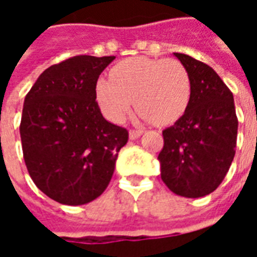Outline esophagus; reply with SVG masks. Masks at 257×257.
Listing matches in <instances>:
<instances>
[{"instance_id":"34e87169","label":"esophagus","mask_w":257,"mask_h":257,"mask_svg":"<svg viewBox=\"0 0 257 257\" xmlns=\"http://www.w3.org/2000/svg\"><path fill=\"white\" fill-rule=\"evenodd\" d=\"M142 134H143V131H140V129H131V131H129V138L132 140H135L138 139Z\"/></svg>"}]
</instances>
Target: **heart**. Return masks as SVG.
Returning a JSON list of instances; mask_svg holds the SVG:
<instances>
[{"label": "heart", "mask_w": 257, "mask_h": 257, "mask_svg": "<svg viewBox=\"0 0 257 257\" xmlns=\"http://www.w3.org/2000/svg\"><path fill=\"white\" fill-rule=\"evenodd\" d=\"M110 78L97 81L96 96L114 122L126 117L135 101L150 122L168 125L183 115L191 97L189 71L176 59H126L111 68Z\"/></svg>", "instance_id": "b5f03b06"}]
</instances>
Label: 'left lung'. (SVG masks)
Wrapping results in <instances>:
<instances>
[{
    "label": "left lung",
    "mask_w": 257,
    "mask_h": 257,
    "mask_svg": "<svg viewBox=\"0 0 257 257\" xmlns=\"http://www.w3.org/2000/svg\"><path fill=\"white\" fill-rule=\"evenodd\" d=\"M175 56L189 71L191 97L183 115L162 131L161 179L175 194L199 198L213 193L230 169L238 118L231 90L213 68L184 53Z\"/></svg>",
    "instance_id": "obj_1"
}]
</instances>
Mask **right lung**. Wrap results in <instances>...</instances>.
<instances>
[{
	"label": "right lung",
	"instance_id": "right-lung-1",
	"mask_svg": "<svg viewBox=\"0 0 257 257\" xmlns=\"http://www.w3.org/2000/svg\"><path fill=\"white\" fill-rule=\"evenodd\" d=\"M115 56L78 55L47 68L25 97L20 139L30 178L64 205H84L110 183L128 131L96 101L100 73Z\"/></svg>",
	"mask_w": 257,
	"mask_h": 257
}]
</instances>
